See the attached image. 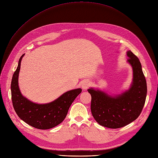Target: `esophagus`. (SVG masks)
I'll list each match as a JSON object with an SVG mask.
<instances>
[{
	"label": "esophagus",
	"instance_id": "obj_1",
	"mask_svg": "<svg viewBox=\"0 0 158 158\" xmlns=\"http://www.w3.org/2000/svg\"><path fill=\"white\" fill-rule=\"evenodd\" d=\"M90 85V82L88 79L83 81V83H82V84H81L82 88H83V90H86Z\"/></svg>",
	"mask_w": 158,
	"mask_h": 158
}]
</instances>
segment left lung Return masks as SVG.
<instances>
[{"mask_svg":"<svg viewBox=\"0 0 158 158\" xmlns=\"http://www.w3.org/2000/svg\"><path fill=\"white\" fill-rule=\"evenodd\" d=\"M127 63L132 66L133 77L128 90L110 95L98 88H90L92 96L91 112L95 120L102 127L119 128L139 117L145 105L147 86L139 59L130 51L127 52Z\"/></svg>","mask_w":158,"mask_h":158,"instance_id":"8db88e82","label":"left lung"}]
</instances>
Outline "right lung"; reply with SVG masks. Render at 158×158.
Here are the masks:
<instances>
[{
	"mask_svg": "<svg viewBox=\"0 0 158 158\" xmlns=\"http://www.w3.org/2000/svg\"><path fill=\"white\" fill-rule=\"evenodd\" d=\"M24 54L19 60L17 70L13 75L11 83V99L13 108L19 117L29 125L41 130L56 127L65 119L71 105L82 89L66 92L56 100L48 103L38 104L27 99L21 94L19 86L20 63Z\"/></svg>",
	"mask_w": 158,
	"mask_h": 158,
	"instance_id": "1",
	"label": "right lung"
}]
</instances>
